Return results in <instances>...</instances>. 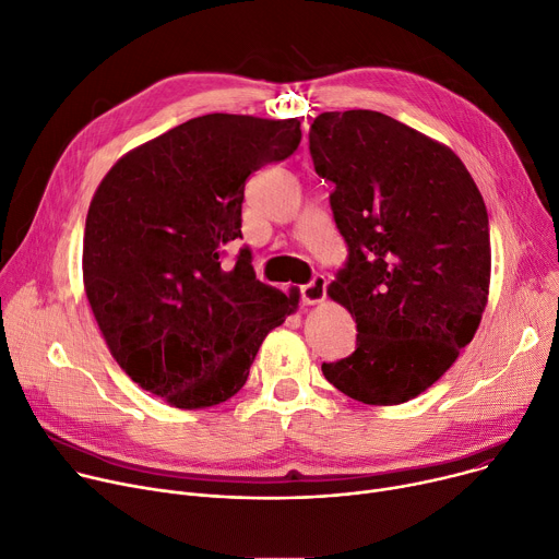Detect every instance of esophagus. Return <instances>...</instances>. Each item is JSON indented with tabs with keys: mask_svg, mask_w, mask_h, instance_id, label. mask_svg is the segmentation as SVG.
Here are the masks:
<instances>
[{
	"mask_svg": "<svg viewBox=\"0 0 559 559\" xmlns=\"http://www.w3.org/2000/svg\"><path fill=\"white\" fill-rule=\"evenodd\" d=\"M300 293H302L305 305H318L324 300V295H326V280L322 275H316L309 284H305L300 288Z\"/></svg>",
	"mask_w": 559,
	"mask_h": 559,
	"instance_id": "34e87169",
	"label": "esophagus"
}]
</instances>
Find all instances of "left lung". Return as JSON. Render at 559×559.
Listing matches in <instances>:
<instances>
[{"mask_svg": "<svg viewBox=\"0 0 559 559\" xmlns=\"http://www.w3.org/2000/svg\"><path fill=\"white\" fill-rule=\"evenodd\" d=\"M316 174L347 261L326 288L356 320V349L322 364L347 397L392 406L433 385L472 343L489 293L483 195L451 148L374 110L322 112Z\"/></svg>", "mask_w": 559, "mask_h": 559, "instance_id": "obj_1", "label": "left lung"}]
</instances>
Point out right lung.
Returning a JSON list of instances; mask_svg holds the SVG:
<instances>
[{
    "mask_svg": "<svg viewBox=\"0 0 559 559\" xmlns=\"http://www.w3.org/2000/svg\"><path fill=\"white\" fill-rule=\"evenodd\" d=\"M302 140L298 119L203 115L123 155L98 185L83 235V282L119 368L176 408L243 388L261 341L298 307L235 261L250 174Z\"/></svg>",
    "mask_w": 559,
    "mask_h": 559,
    "instance_id": "1",
    "label": "right lung"
}]
</instances>
